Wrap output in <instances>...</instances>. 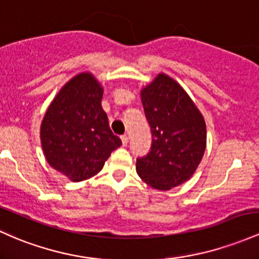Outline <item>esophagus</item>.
Returning <instances> with one entry per match:
<instances>
[{
	"label": "esophagus",
	"mask_w": 259,
	"mask_h": 259,
	"mask_svg": "<svg viewBox=\"0 0 259 259\" xmlns=\"http://www.w3.org/2000/svg\"><path fill=\"white\" fill-rule=\"evenodd\" d=\"M121 143H123V146H126L127 143H129V138H127V135L121 136Z\"/></svg>",
	"instance_id": "34e87169"
}]
</instances>
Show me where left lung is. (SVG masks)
Wrapping results in <instances>:
<instances>
[{
    "label": "left lung",
    "mask_w": 259,
    "mask_h": 259,
    "mask_svg": "<svg viewBox=\"0 0 259 259\" xmlns=\"http://www.w3.org/2000/svg\"><path fill=\"white\" fill-rule=\"evenodd\" d=\"M141 102L152 144L150 152L136 160V171L152 188L169 190L188 181L200 163L205 121L186 91L164 73L143 88Z\"/></svg>",
    "instance_id": "left-lung-1"
}]
</instances>
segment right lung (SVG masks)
<instances>
[{
    "label": "right lung",
    "mask_w": 259,
    "mask_h": 259,
    "mask_svg": "<svg viewBox=\"0 0 259 259\" xmlns=\"http://www.w3.org/2000/svg\"><path fill=\"white\" fill-rule=\"evenodd\" d=\"M103 88L90 72L71 78L48 108L40 126L48 163L72 182L93 177L121 145L102 108Z\"/></svg>",
    "instance_id": "right-lung-1"
}]
</instances>
